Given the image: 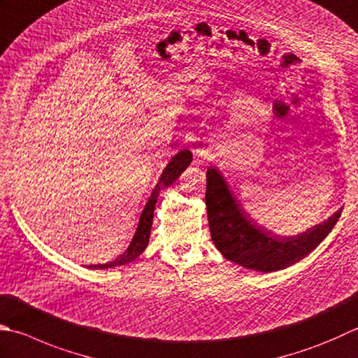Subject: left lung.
<instances>
[{
  "instance_id": "1",
  "label": "left lung",
  "mask_w": 358,
  "mask_h": 358,
  "mask_svg": "<svg viewBox=\"0 0 358 358\" xmlns=\"http://www.w3.org/2000/svg\"><path fill=\"white\" fill-rule=\"evenodd\" d=\"M206 208L213 242L228 261L257 271L290 267L313 251L331 233L341 209L320 225L292 237H279L248 219L228 191L219 171H206Z\"/></svg>"
}]
</instances>
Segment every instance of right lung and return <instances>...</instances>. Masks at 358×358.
Listing matches in <instances>:
<instances>
[{
    "instance_id": "right-lung-1",
    "label": "right lung",
    "mask_w": 358,
    "mask_h": 358,
    "mask_svg": "<svg viewBox=\"0 0 358 358\" xmlns=\"http://www.w3.org/2000/svg\"><path fill=\"white\" fill-rule=\"evenodd\" d=\"M191 161H192V153L189 150H181L171 159V163L166 166V169H164L163 175H161L157 187L153 189L149 201L145 203V208L141 214V219H139V225L136 228L135 237H133V241L130 243V247L127 248V251L122 253L117 259H115L113 262H108L103 265H90L88 268H113V267H117V265H125V264L133 262L139 255L143 253L147 245H149L152 222H153V211H155V205H157L159 191L163 187L171 186L173 181L180 177L181 172H183L186 167L191 164Z\"/></svg>"
}]
</instances>
